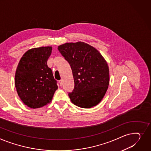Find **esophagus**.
Returning <instances> with one entry per match:
<instances>
[{
  "label": "esophagus",
  "instance_id": "obj_1",
  "mask_svg": "<svg viewBox=\"0 0 151 151\" xmlns=\"http://www.w3.org/2000/svg\"><path fill=\"white\" fill-rule=\"evenodd\" d=\"M59 85L60 86H62V84H63V81H62V80H60V81H59Z\"/></svg>",
  "mask_w": 151,
  "mask_h": 151
}]
</instances>
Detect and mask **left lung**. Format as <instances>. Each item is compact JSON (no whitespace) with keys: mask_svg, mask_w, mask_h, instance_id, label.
<instances>
[{"mask_svg":"<svg viewBox=\"0 0 151 151\" xmlns=\"http://www.w3.org/2000/svg\"><path fill=\"white\" fill-rule=\"evenodd\" d=\"M58 48L72 70L75 87L68 93L72 103L87 109L98 104L109 84L105 59L95 48L84 42L65 43Z\"/></svg>","mask_w":151,"mask_h":151,"instance_id":"8db88e82","label":"left lung"}]
</instances>
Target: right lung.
I'll use <instances>...</instances> for the list:
<instances>
[{"mask_svg": "<svg viewBox=\"0 0 151 151\" xmlns=\"http://www.w3.org/2000/svg\"><path fill=\"white\" fill-rule=\"evenodd\" d=\"M52 51L51 46L29 49L17 67L16 91L22 101L30 108H40L49 104L58 89L52 70L47 65Z\"/></svg>", "mask_w": 151, "mask_h": 151, "instance_id": "add662e5", "label": "right lung"}]
</instances>
